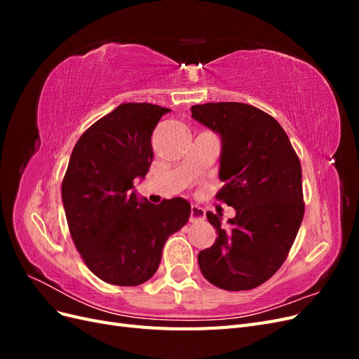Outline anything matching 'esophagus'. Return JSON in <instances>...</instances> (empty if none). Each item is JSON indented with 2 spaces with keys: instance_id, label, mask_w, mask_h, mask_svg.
Listing matches in <instances>:
<instances>
[{
  "instance_id": "obj_1",
  "label": "esophagus",
  "mask_w": 359,
  "mask_h": 359,
  "mask_svg": "<svg viewBox=\"0 0 359 359\" xmlns=\"http://www.w3.org/2000/svg\"><path fill=\"white\" fill-rule=\"evenodd\" d=\"M205 220V210L201 208V206L193 205L191 206V212H190V222L191 223H198Z\"/></svg>"
}]
</instances>
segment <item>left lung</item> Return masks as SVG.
Listing matches in <instances>:
<instances>
[{"label": "left lung", "instance_id": "obj_1", "mask_svg": "<svg viewBox=\"0 0 359 359\" xmlns=\"http://www.w3.org/2000/svg\"><path fill=\"white\" fill-rule=\"evenodd\" d=\"M191 116L222 136L215 199L235 208L223 227L206 212L217 240L198 256L203 277L224 290H250L286 260L304 217L301 163L276 119L238 102L191 106Z\"/></svg>", "mask_w": 359, "mask_h": 359}]
</instances>
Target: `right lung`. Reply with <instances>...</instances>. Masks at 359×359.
<instances>
[{
    "label": "right lung",
    "mask_w": 359,
    "mask_h": 359,
    "mask_svg": "<svg viewBox=\"0 0 359 359\" xmlns=\"http://www.w3.org/2000/svg\"><path fill=\"white\" fill-rule=\"evenodd\" d=\"M168 112L158 104L121 103L85 130L62 178L72 240L91 273L109 285L145 283L168 238L189 222L186 199L154 205L139 202L133 191L154 157L151 135Z\"/></svg>",
    "instance_id": "1"
}]
</instances>
